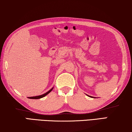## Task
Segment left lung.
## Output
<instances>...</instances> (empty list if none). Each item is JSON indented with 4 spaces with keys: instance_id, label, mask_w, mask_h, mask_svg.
<instances>
[{
    "instance_id": "1",
    "label": "left lung",
    "mask_w": 132,
    "mask_h": 132,
    "mask_svg": "<svg viewBox=\"0 0 132 132\" xmlns=\"http://www.w3.org/2000/svg\"><path fill=\"white\" fill-rule=\"evenodd\" d=\"M89 97H91V96H89Z\"/></svg>"
}]
</instances>
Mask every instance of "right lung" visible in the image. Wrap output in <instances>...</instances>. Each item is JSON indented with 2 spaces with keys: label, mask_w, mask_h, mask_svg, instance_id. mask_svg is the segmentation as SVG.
<instances>
[{
  "label": "right lung",
  "mask_w": 132,
  "mask_h": 132,
  "mask_svg": "<svg viewBox=\"0 0 132 132\" xmlns=\"http://www.w3.org/2000/svg\"><path fill=\"white\" fill-rule=\"evenodd\" d=\"M53 89V88H52L51 89H50L49 91L47 92V93H46L45 94H42V95H38V96H34V97H28L29 98H30V99H39V98H43V97H44L46 96V95H47L48 94V93H50V92H51L52 91V89Z\"/></svg>",
  "instance_id": "1"
}]
</instances>
